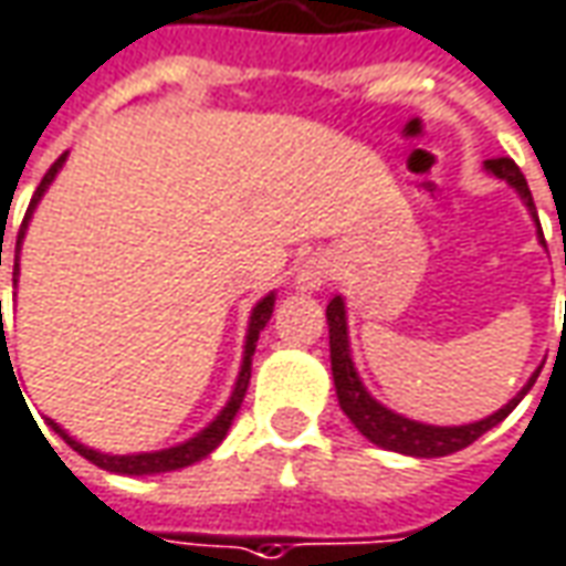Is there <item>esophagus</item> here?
<instances>
[{
  "label": "esophagus",
  "mask_w": 566,
  "mask_h": 566,
  "mask_svg": "<svg viewBox=\"0 0 566 566\" xmlns=\"http://www.w3.org/2000/svg\"><path fill=\"white\" fill-rule=\"evenodd\" d=\"M328 275H332L328 260L325 256H310L297 272V287L300 291H318V287L328 284Z\"/></svg>",
  "instance_id": "34e87169"
}]
</instances>
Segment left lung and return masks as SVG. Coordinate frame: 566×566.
<instances>
[{"label": "left lung", "mask_w": 566, "mask_h": 566, "mask_svg": "<svg viewBox=\"0 0 566 566\" xmlns=\"http://www.w3.org/2000/svg\"><path fill=\"white\" fill-rule=\"evenodd\" d=\"M486 170L505 179L509 186H514V191L524 198V203L530 207V213L536 217V203H533V195H530V186H526L524 172L521 167L511 160V157H495V160H486ZM542 234V229H539ZM328 344H332V375L334 387H337V402L347 415L349 421L356 424V430L363 433L365 440H371L380 449H390V452H402V455H415V459H440V455H452L464 446H471L476 437H483L486 430H493L499 421H505L511 415V409L530 394V387L536 384L539 371L533 378L526 380V387L521 394L511 399L509 406H502L499 412L483 418V421H474V424H461V428H437V424H421V421H412V418H402V415L390 412L387 406H380L375 396L368 394L363 387V380L353 368V356H349V334H347V306L344 300L334 297L328 303Z\"/></svg>", "instance_id": "left-lung-1"}]
</instances>
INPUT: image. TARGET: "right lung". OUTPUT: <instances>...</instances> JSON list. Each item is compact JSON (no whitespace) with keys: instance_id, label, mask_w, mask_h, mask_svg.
Returning <instances> with one entry per match:
<instances>
[{"instance_id":"add662e5","label":"right lung","mask_w":566,"mask_h":566,"mask_svg":"<svg viewBox=\"0 0 566 566\" xmlns=\"http://www.w3.org/2000/svg\"><path fill=\"white\" fill-rule=\"evenodd\" d=\"M64 157H67V154H61L55 164L49 167V172L42 176L40 188H36V195H33V201H30V207H27V217H24V222H21V232H18V244H14V275H18V253H21V241H24L30 213H33V207L40 203L42 191L52 186V179H55V172L61 170ZM0 266H2V248H0ZM272 306H275V294H266V297L253 306L251 325H248V340H244V363H241V371H238V384H234L232 399L226 402V409L217 415V421H213L210 428H203L198 437H191V440H186L182 446L160 449V452H138V455H105V452H95V449H90V446L76 443L73 437H67L64 430L57 428L55 421H49V424H52V430H55L64 443L71 446L73 452H80L83 459H90L92 464H98V468H105V471H114V474H129V476L164 474V471H179V468H188V464H195V461L207 459V455H210V452H213V449H217V446L226 440V433H229V428H232L234 415H238L241 402H244L248 384H251V356H253V349H256V340H260V332L266 328L269 315H272ZM0 322H2V315H0ZM0 347H2V353H6V347H9L6 332H2Z\"/></svg>"}]
</instances>
